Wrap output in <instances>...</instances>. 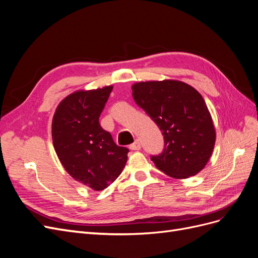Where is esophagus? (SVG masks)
I'll list each match as a JSON object with an SVG mask.
<instances>
[{
    "label": "esophagus",
    "mask_w": 258,
    "mask_h": 258,
    "mask_svg": "<svg viewBox=\"0 0 258 258\" xmlns=\"http://www.w3.org/2000/svg\"><path fill=\"white\" fill-rule=\"evenodd\" d=\"M130 150H132V151H140L141 150V144H140V141H135V143H132L130 146Z\"/></svg>",
    "instance_id": "1"
}]
</instances>
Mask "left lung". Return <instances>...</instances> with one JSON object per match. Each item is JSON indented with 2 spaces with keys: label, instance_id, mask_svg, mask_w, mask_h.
<instances>
[{
  "label": "left lung",
  "instance_id": "left-lung-1",
  "mask_svg": "<svg viewBox=\"0 0 258 258\" xmlns=\"http://www.w3.org/2000/svg\"><path fill=\"white\" fill-rule=\"evenodd\" d=\"M136 103L162 131L163 147L151 160L163 173L187 178L205 168L215 144V130L204 98L178 81L142 82L132 86Z\"/></svg>",
  "mask_w": 258,
  "mask_h": 258
}]
</instances>
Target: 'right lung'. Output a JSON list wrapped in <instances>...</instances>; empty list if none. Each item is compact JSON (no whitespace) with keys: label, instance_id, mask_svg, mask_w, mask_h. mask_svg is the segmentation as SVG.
Listing matches in <instances>:
<instances>
[{"label":"right lung","instance_id":"add662e5","mask_svg":"<svg viewBox=\"0 0 258 258\" xmlns=\"http://www.w3.org/2000/svg\"><path fill=\"white\" fill-rule=\"evenodd\" d=\"M112 89L108 86L72 93L61 101L52 119L53 147L62 166L95 190H103L119 176L129 152L99 122Z\"/></svg>","mask_w":258,"mask_h":258}]
</instances>
